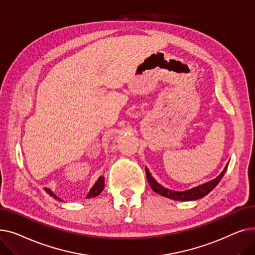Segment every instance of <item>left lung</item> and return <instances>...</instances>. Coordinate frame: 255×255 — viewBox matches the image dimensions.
I'll return each instance as SVG.
<instances>
[{
	"mask_svg": "<svg viewBox=\"0 0 255 255\" xmlns=\"http://www.w3.org/2000/svg\"><path fill=\"white\" fill-rule=\"evenodd\" d=\"M227 166H229V163L226 164L223 171L216 179H214L210 182H207L203 185L194 187V188H192V189L185 190V191H173V190H169V189L165 188V187H163L162 185H160L159 183L156 182V180L151 176L149 169L146 167H145V175H146V180H148L151 188L156 193L162 195V196H165L167 198L173 199V200H182V202H186V200H195L198 198H202V197L206 196L208 193H210L221 181L222 177L224 176V173L227 169Z\"/></svg>",
	"mask_w": 255,
	"mask_h": 255,
	"instance_id": "8db88e82",
	"label": "left lung"
}]
</instances>
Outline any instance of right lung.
I'll use <instances>...</instances> for the list:
<instances>
[{"mask_svg": "<svg viewBox=\"0 0 255 255\" xmlns=\"http://www.w3.org/2000/svg\"><path fill=\"white\" fill-rule=\"evenodd\" d=\"M103 189H104V178L101 176V177H99V179L96 181V183L94 184V186L92 187L91 190L89 191V193H88V195H87V197H86V198H89V197H95V196L99 195V194L102 192V190H103ZM44 190H45L49 195L53 196V198L59 199V200H62V199H60L56 194H53V193H52V191H51L50 189H48V188H44Z\"/></svg>", "mask_w": 255, "mask_h": 255, "instance_id": "right-lung-1", "label": "right lung"}]
</instances>
